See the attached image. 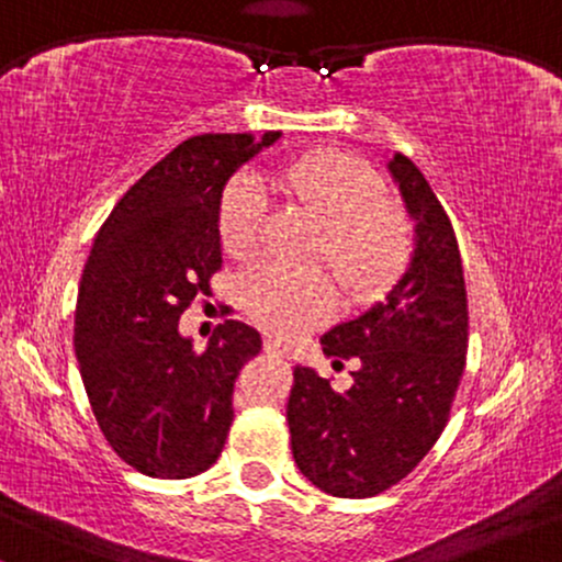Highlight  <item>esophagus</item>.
Instances as JSON below:
<instances>
[{
	"instance_id": "obj_1",
	"label": "esophagus",
	"mask_w": 562,
	"mask_h": 562,
	"mask_svg": "<svg viewBox=\"0 0 562 562\" xmlns=\"http://www.w3.org/2000/svg\"><path fill=\"white\" fill-rule=\"evenodd\" d=\"M263 350H267V353L277 356V358H288V356H290L288 348L280 346V342H277L274 337H267V340H263Z\"/></svg>"
}]
</instances>
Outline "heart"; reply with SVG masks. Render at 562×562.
Wrapping results in <instances>:
<instances>
[{
	"instance_id": "1",
	"label": "heart",
	"mask_w": 562,
	"mask_h": 562,
	"mask_svg": "<svg viewBox=\"0 0 562 562\" xmlns=\"http://www.w3.org/2000/svg\"><path fill=\"white\" fill-rule=\"evenodd\" d=\"M282 191L308 209L324 227L322 254L353 299H369L397 280L414 256L411 216L390 204L384 180L346 151H316L282 167ZM269 216L263 182L243 172L227 186L220 206V238L238 261L261 251ZM243 303L256 324L277 337H295L327 322L337 308L329 272L269 263L243 285Z\"/></svg>"
}]
</instances>
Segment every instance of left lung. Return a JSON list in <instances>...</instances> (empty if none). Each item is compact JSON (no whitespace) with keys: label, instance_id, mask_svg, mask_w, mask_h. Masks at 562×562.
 I'll list each match as a JSON object with an SVG mask.
<instances>
[{"label":"left lung","instance_id":"left-lung-1","mask_svg":"<svg viewBox=\"0 0 562 562\" xmlns=\"http://www.w3.org/2000/svg\"><path fill=\"white\" fill-rule=\"evenodd\" d=\"M387 167L416 220L408 269L384 301L322 335L324 353L361 361L350 390L295 367L288 397L295 463L333 497H374L422 463L448 424L469 350L456 229L414 161L395 154Z\"/></svg>","mask_w":562,"mask_h":562}]
</instances>
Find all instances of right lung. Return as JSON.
<instances>
[{"mask_svg": "<svg viewBox=\"0 0 562 562\" xmlns=\"http://www.w3.org/2000/svg\"><path fill=\"white\" fill-rule=\"evenodd\" d=\"M277 138L182 140L117 201L93 240L76 306L80 376L101 435L146 476L191 479L225 448L235 380L261 335L227 319L199 353L178 322L222 267V188Z\"/></svg>", "mask_w": 562, "mask_h": 562, "instance_id": "right-lung-1", "label": "right lung"}]
</instances>
